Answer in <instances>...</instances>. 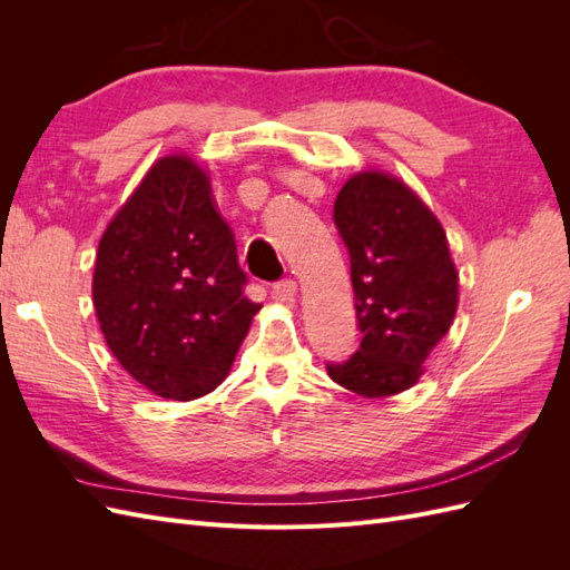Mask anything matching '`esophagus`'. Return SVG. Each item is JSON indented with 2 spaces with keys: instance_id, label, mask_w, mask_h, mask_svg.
Listing matches in <instances>:
<instances>
[{
  "instance_id": "obj_1",
  "label": "esophagus",
  "mask_w": 570,
  "mask_h": 570,
  "mask_svg": "<svg viewBox=\"0 0 570 570\" xmlns=\"http://www.w3.org/2000/svg\"><path fill=\"white\" fill-rule=\"evenodd\" d=\"M297 289H299V287H297L295 281L285 278V281L273 285V299L285 304V306H292V304H295V299H297Z\"/></svg>"
}]
</instances>
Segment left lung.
Returning <instances> with one entry per match:
<instances>
[{
  "label": "left lung",
  "instance_id": "obj_1",
  "mask_svg": "<svg viewBox=\"0 0 570 570\" xmlns=\"http://www.w3.org/2000/svg\"><path fill=\"white\" fill-rule=\"evenodd\" d=\"M333 218L350 249L361 344L347 361H327V375L373 400L400 394L419 383L456 314L450 243L421 197L381 170L344 183Z\"/></svg>",
  "mask_w": 570,
  "mask_h": 570
}]
</instances>
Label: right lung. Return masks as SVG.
Masks as SVG:
<instances>
[{
	"label": "right lung",
	"mask_w": 570,
	"mask_h": 570,
	"mask_svg": "<svg viewBox=\"0 0 570 570\" xmlns=\"http://www.w3.org/2000/svg\"><path fill=\"white\" fill-rule=\"evenodd\" d=\"M245 285L209 178L187 154H170L101 235L92 299L118 364L164 400L189 402L226 381L262 308Z\"/></svg>",
	"instance_id": "right-lung-1"
}]
</instances>
